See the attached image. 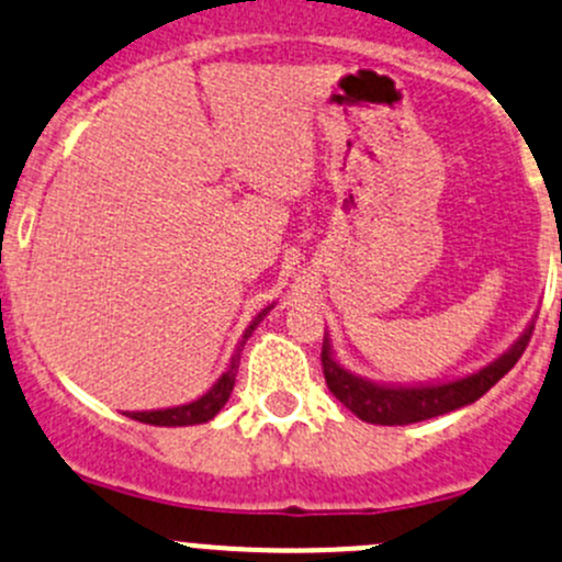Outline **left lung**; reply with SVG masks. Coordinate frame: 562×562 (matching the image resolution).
Returning a JSON list of instances; mask_svg holds the SVG:
<instances>
[{"label": "left lung", "instance_id": "1", "mask_svg": "<svg viewBox=\"0 0 562 562\" xmlns=\"http://www.w3.org/2000/svg\"><path fill=\"white\" fill-rule=\"evenodd\" d=\"M533 324L536 319H530L522 335L484 368L460 375V379L427 381V384H386V381H373L355 373L338 360L327 333L322 346L324 379H327L329 392L362 422H370V425H414V422L432 419V416L476 403L490 386H495L508 370L517 366L530 335H533Z\"/></svg>", "mask_w": 562, "mask_h": 562}]
</instances>
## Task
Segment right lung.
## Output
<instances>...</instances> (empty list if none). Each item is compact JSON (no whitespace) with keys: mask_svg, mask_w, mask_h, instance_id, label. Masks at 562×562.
<instances>
[{"mask_svg":"<svg viewBox=\"0 0 562 562\" xmlns=\"http://www.w3.org/2000/svg\"><path fill=\"white\" fill-rule=\"evenodd\" d=\"M273 305L276 303H270L268 308H262L257 316H254L251 324L246 327V333L240 335L238 346H235V351H233V357H229L227 370L218 375L216 384H213L211 390L205 392V395H200L192 403H183V406L154 408V411H126V416H130V419H137V422H146V425H156V427H189V425H202V422H211L213 416H216L218 411L224 408V403L229 401V395H233L235 375H238V368H240L243 346H246V340L251 338L254 329L259 327V322H262L265 316L273 311Z\"/></svg>","mask_w":562,"mask_h":562,"instance_id":"obj_1","label":"right lung"}]
</instances>
